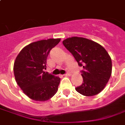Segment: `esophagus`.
<instances>
[{
	"label": "esophagus",
	"mask_w": 125,
	"mask_h": 125,
	"mask_svg": "<svg viewBox=\"0 0 125 125\" xmlns=\"http://www.w3.org/2000/svg\"><path fill=\"white\" fill-rule=\"evenodd\" d=\"M71 74L70 73H65V74H63V76H70Z\"/></svg>",
	"instance_id": "34e87169"
}]
</instances>
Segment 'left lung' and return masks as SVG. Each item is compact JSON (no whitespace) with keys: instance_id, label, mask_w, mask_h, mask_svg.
<instances>
[{"instance_id":"8db88e82","label":"left lung","mask_w":125,"mask_h":125,"mask_svg":"<svg viewBox=\"0 0 125 125\" xmlns=\"http://www.w3.org/2000/svg\"><path fill=\"white\" fill-rule=\"evenodd\" d=\"M64 47L83 67V83L75 89L84 96H93L103 91L112 74V60L103 47L83 38L72 37L63 41Z\"/></svg>"}]
</instances>
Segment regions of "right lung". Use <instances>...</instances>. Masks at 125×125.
<instances>
[{"label":"right lung","mask_w":125,"mask_h":125,"mask_svg":"<svg viewBox=\"0 0 125 125\" xmlns=\"http://www.w3.org/2000/svg\"><path fill=\"white\" fill-rule=\"evenodd\" d=\"M60 40L48 39L30 43L21 51L15 59V80L24 94L32 100L47 101L58 91L60 78L44 71L50 51Z\"/></svg>","instance_id":"obj_1"}]
</instances>
